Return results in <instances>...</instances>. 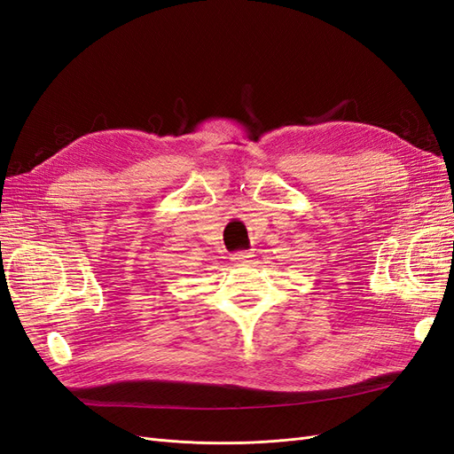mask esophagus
Instances as JSON below:
<instances>
[{"mask_svg":"<svg viewBox=\"0 0 454 454\" xmlns=\"http://www.w3.org/2000/svg\"><path fill=\"white\" fill-rule=\"evenodd\" d=\"M252 257H254L252 252H237V254L231 255V261L235 265H246V263H250Z\"/></svg>","mask_w":454,"mask_h":454,"instance_id":"1","label":"esophagus"}]
</instances>
